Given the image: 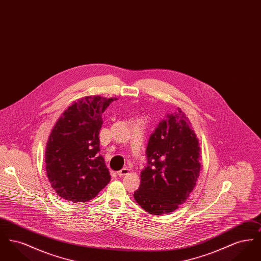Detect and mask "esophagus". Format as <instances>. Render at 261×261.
Masks as SVG:
<instances>
[{
    "label": "esophagus",
    "instance_id": "34e87169",
    "mask_svg": "<svg viewBox=\"0 0 261 261\" xmlns=\"http://www.w3.org/2000/svg\"><path fill=\"white\" fill-rule=\"evenodd\" d=\"M128 173H129V169H128V168H122L121 170H119V171L117 172V175H118L119 177H122V176L127 175Z\"/></svg>",
    "mask_w": 261,
    "mask_h": 261
}]
</instances>
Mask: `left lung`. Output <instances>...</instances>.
Returning <instances> with one entry per match:
<instances>
[{
	"mask_svg": "<svg viewBox=\"0 0 261 261\" xmlns=\"http://www.w3.org/2000/svg\"><path fill=\"white\" fill-rule=\"evenodd\" d=\"M146 153L148 165L141 172L134 199L150 214L172 212L186 201L200 171L199 139L179 108L149 136Z\"/></svg>",
	"mask_w": 261,
	"mask_h": 261,
	"instance_id": "1",
	"label": "left lung"
}]
</instances>
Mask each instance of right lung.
<instances>
[{
    "label": "right lung",
    "mask_w": 261,
    "mask_h": 261,
    "mask_svg": "<svg viewBox=\"0 0 261 261\" xmlns=\"http://www.w3.org/2000/svg\"><path fill=\"white\" fill-rule=\"evenodd\" d=\"M115 99L88 96L62 113L50 132L45 151L50 186L62 199L86 202L111 181L99 154L101 113Z\"/></svg>",
    "instance_id": "right-lung-1"
}]
</instances>
